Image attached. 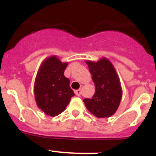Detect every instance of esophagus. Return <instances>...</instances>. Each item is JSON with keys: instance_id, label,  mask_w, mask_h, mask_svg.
<instances>
[{"instance_id": "1", "label": "esophagus", "mask_w": 156, "mask_h": 156, "mask_svg": "<svg viewBox=\"0 0 156 156\" xmlns=\"http://www.w3.org/2000/svg\"><path fill=\"white\" fill-rule=\"evenodd\" d=\"M74 93H75V94L76 95V96H80V95L81 94V90L80 89H78V90H74Z\"/></svg>"}]
</instances>
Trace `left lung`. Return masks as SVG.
Listing matches in <instances>:
<instances>
[{"instance_id":"8db88e82","label":"left lung","mask_w":156,"mask_h":156,"mask_svg":"<svg viewBox=\"0 0 156 156\" xmlns=\"http://www.w3.org/2000/svg\"><path fill=\"white\" fill-rule=\"evenodd\" d=\"M95 86L92 98L83 100L87 109L98 118H108L117 111L122 90L119 76L112 63L107 58L98 62L87 60Z\"/></svg>"}]
</instances>
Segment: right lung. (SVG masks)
I'll use <instances>...</instances> for the list:
<instances>
[{
  "label": "right lung",
  "instance_id": "add662e5",
  "mask_svg": "<svg viewBox=\"0 0 156 156\" xmlns=\"http://www.w3.org/2000/svg\"><path fill=\"white\" fill-rule=\"evenodd\" d=\"M67 65L68 62H62L58 56H49L41 62L36 76V103L40 109L50 116L62 112L74 96L69 80L64 76Z\"/></svg>",
  "mask_w": 156,
  "mask_h": 156
}]
</instances>
